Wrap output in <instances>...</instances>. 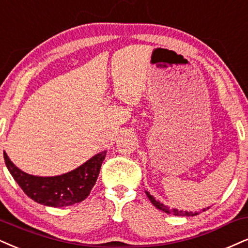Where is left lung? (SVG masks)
<instances>
[{"label": "left lung", "mask_w": 248, "mask_h": 248, "mask_svg": "<svg viewBox=\"0 0 248 248\" xmlns=\"http://www.w3.org/2000/svg\"><path fill=\"white\" fill-rule=\"evenodd\" d=\"M145 192H146V194H147L149 200H151V202L154 204V206L156 207L157 209H160V210H162V212H164L167 214H172V215H176V216H195V215H199V214H200V213H197V212H195V213L187 212V210H178L176 208L170 209L169 207L166 206V204H163L162 202H160L158 200H156V199L153 197V195L149 193V192H147V191H145ZM207 209H209V207H207V208H203L202 212H204V210H207Z\"/></svg>", "instance_id": "8db88e82"}]
</instances>
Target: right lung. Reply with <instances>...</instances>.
<instances>
[{
    "mask_svg": "<svg viewBox=\"0 0 248 248\" xmlns=\"http://www.w3.org/2000/svg\"><path fill=\"white\" fill-rule=\"evenodd\" d=\"M106 155V151L101 152L63 175L41 177L24 172L12 163L7 153L3 152L9 172L27 197L44 206L56 208L79 203L90 195Z\"/></svg>",
    "mask_w": 248,
    "mask_h": 248,
    "instance_id": "add662e5",
    "label": "right lung"
}]
</instances>
